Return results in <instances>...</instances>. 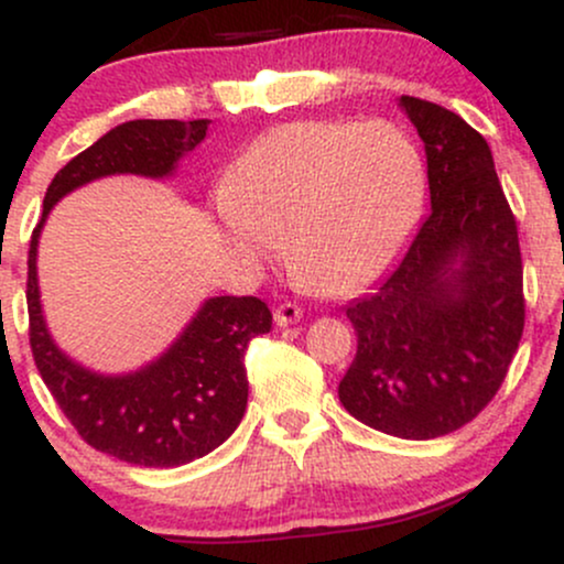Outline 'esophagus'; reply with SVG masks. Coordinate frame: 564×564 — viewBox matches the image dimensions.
<instances>
[{"label": "esophagus", "mask_w": 564, "mask_h": 564, "mask_svg": "<svg viewBox=\"0 0 564 564\" xmlns=\"http://www.w3.org/2000/svg\"><path fill=\"white\" fill-rule=\"evenodd\" d=\"M302 318V307L300 304H291V302H283L275 307V323L278 326H291V323H296Z\"/></svg>", "instance_id": "34e87169"}]
</instances>
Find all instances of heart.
I'll use <instances>...</instances> for the list:
<instances>
[{"mask_svg": "<svg viewBox=\"0 0 564 564\" xmlns=\"http://www.w3.org/2000/svg\"><path fill=\"white\" fill-rule=\"evenodd\" d=\"M426 196L422 148L403 127L291 121L264 132L215 198L217 223L243 260L273 262L328 296L358 294L392 268Z\"/></svg>", "mask_w": 564, "mask_h": 564, "instance_id": "b5f03b06", "label": "heart"}]
</instances>
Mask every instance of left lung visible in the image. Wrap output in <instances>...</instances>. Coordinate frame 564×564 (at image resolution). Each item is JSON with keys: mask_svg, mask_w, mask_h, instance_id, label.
I'll list each match as a JSON object with an SVG mask.
<instances>
[{"mask_svg": "<svg viewBox=\"0 0 564 564\" xmlns=\"http://www.w3.org/2000/svg\"><path fill=\"white\" fill-rule=\"evenodd\" d=\"M400 106L424 140L432 209L398 268L347 307L358 352L339 400L373 430L432 440L469 424L507 379L525 328L522 254L482 134L435 102Z\"/></svg>", "mask_w": 564, "mask_h": 564, "instance_id": "left-lung-1", "label": "left lung"}]
</instances>
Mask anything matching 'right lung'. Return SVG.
<instances>
[{
    "instance_id": "obj_1",
    "label": "right lung",
    "mask_w": 564,
    "mask_h": 564,
    "mask_svg": "<svg viewBox=\"0 0 564 564\" xmlns=\"http://www.w3.org/2000/svg\"><path fill=\"white\" fill-rule=\"evenodd\" d=\"M209 119H138L102 134L55 174L29 249V341L55 403L95 451L138 467H180L223 445L241 424L249 398L243 355L268 334L273 313L257 296H215L151 366L127 377L87 371L55 347L44 326L36 243L50 209L66 193L108 174L166 177L206 138Z\"/></svg>"
}]
</instances>
